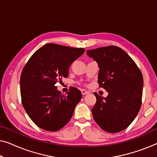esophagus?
Masks as SVG:
<instances>
[{
	"label": "esophagus",
	"mask_w": 157,
	"mask_h": 157,
	"mask_svg": "<svg viewBox=\"0 0 157 157\" xmlns=\"http://www.w3.org/2000/svg\"><path fill=\"white\" fill-rule=\"evenodd\" d=\"M81 93H82V95H86V94H89V92H88L87 91H86V90H84V89H83V90H81Z\"/></svg>",
	"instance_id": "obj_1"
}]
</instances>
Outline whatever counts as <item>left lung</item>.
<instances>
[{"instance_id": "left-lung-1", "label": "left lung", "mask_w": 157, "mask_h": 157, "mask_svg": "<svg viewBox=\"0 0 157 157\" xmlns=\"http://www.w3.org/2000/svg\"><path fill=\"white\" fill-rule=\"evenodd\" d=\"M98 63V82L108 92L103 98L94 93L96 102L91 109L94 121L109 133L123 131L132 124L141 105L143 76L132 58L117 46L88 50Z\"/></svg>"}]
</instances>
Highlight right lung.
<instances>
[{"label":"right lung","instance_id":"add662e5","mask_svg":"<svg viewBox=\"0 0 157 157\" xmlns=\"http://www.w3.org/2000/svg\"><path fill=\"white\" fill-rule=\"evenodd\" d=\"M84 51L48 44L36 51L23 68L20 80L23 106L42 129L56 132L71 118L82 94L71 87L67 95H62L55 84L68 77L70 66Z\"/></svg>","mask_w":157,"mask_h":157}]
</instances>
